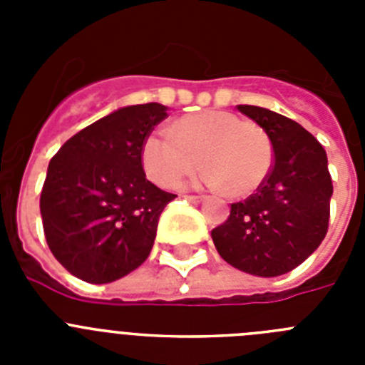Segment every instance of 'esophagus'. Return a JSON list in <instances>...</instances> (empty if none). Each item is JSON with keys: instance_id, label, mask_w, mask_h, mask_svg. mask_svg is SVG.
Masks as SVG:
<instances>
[{"instance_id": "obj_1", "label": "esophagus", "mask_w": 365, "mask_h": 365, "mask_svg": "<svg viewBox=\"0 0 365 365\" xmlns=\"http://www.w3.org/2000/svg\"><path fill=\"white\" fill-rule=\"evenodd\" d=\"M182 197L188 199L190 202H201L202 199H205V197H202V195H182Z\"/></svg>"}]
</instances>
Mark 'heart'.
Instances as JSON below:
<instances>
[{
    "label": "heart",
    "instance_id": "b5f03b06",
    "mask_svg": "<svg viewBox=\"0 0 365 365\" xmlns=\"http://www.w3.org/2000/svg\"><path fill=\"white\" fill-rule=\"evenodd\" d=\"M272 163L267 131L222 109L185 115L173 122L172 131H153L143 144L144 172L163 188L179 186L202 164L206 186L247 197L263 186Z\"/></svg>",
    "mask_w": 365,
    "mask_h": 365
}]
</instances>
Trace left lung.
I'll return each instance as SVG.
<instances>
[{"mask_svg":"<svg viewBox=\"0 0 365 365\" xmlns=\"http://www.w3.org/2000/svg\"><path fill=\"white\" fill-rule=\"evenodd\" d=\"M237 109L267 131L274 163L256 193L232 202L212 240L232 267L274 278L302 265L324 241L333 180L324 146L298 122L257 106Z\"/></svg>","mask_w":365,"mask_h":365,"instance_id":"left-lung-1","label":"left lung"}]
</instances>
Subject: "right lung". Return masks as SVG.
Returning <instances> with one entry per match:
<instances>
[{"instance_id":"add662e5","label":"right lung","mask_w":365,"mask_h":365,"mask_svg":"<svg viewBox=\"0 0 365 365\" xmlns=\"http://www.w3.org/2000/svg\"><path fill=\"white\" fill-rule=\"evenodd\" d=\"M166 106H128L93 122L51 159L40 195L51 252L73 276L111 283L148 259L164 206L177 197L146 179L144 138Z\"/></svg>"}]
</instances>
